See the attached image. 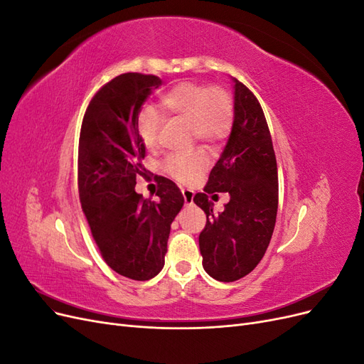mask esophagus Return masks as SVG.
Instances as JSON below:
<instances>
[{"instance_id":"1","label":"esophagus","mask_w":364,"mask_h":364,"mask_svg":"<svg viewBox=\"0 0 364 364\" xmlns=\"http://www.w3.org/2000/svg\"><path fill=\"white\" fill-rule=\"evenodd\" d=\"M182 196H183L185 205H193V199H194V191L193 190L182 188Z\"/></svg>"}]
</instances>
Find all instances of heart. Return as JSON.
Here are the masks:
<instances>
[{
	"label": "heart",
	"mask_w": 364,
	"mask_h": 364,
	"mask_svg": "<svg viewBox=\"0 0 364 364\" xmlns=\"http://www.w3.org/2000/svg\"><path fill=\"white\" fill-rule=\"evenodd\" d=\"M159 112L165 118L176 117L188 121L193 136L206 144L225 139L234 123V100L223 87L203 83L182 82L164 92ZM162 117L155 109H146L138 117V132L142 142L151 149L156 146ZM206 161L200 155H170L165 161V171L182 183L199 178Z\"/></svg>",
	"instance_id": "1"
}]
</instances>
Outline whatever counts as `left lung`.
Masks as SVG:
<instances>
[{"label": "left lung", "instance_id": "1", "mask_svg": "<svg viewBox=\"0 0 364 364\" xmlns=\"http://www.w3.org/2000/svg\"><path fill=\"white\" fill-rule=\"evenodd\" d=\"M234 82V123L222 156L194 203L206 214L199 247L205 272L234 282L258 266L277 223L278 167L270 130L257 97ZM229 192L223 213L214 215L207 194Z\"/></svg>", "mask_w": 364, "mask_h": 364}]
</instances>
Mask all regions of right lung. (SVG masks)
Segmentation results:
<instances>
[{
	"label": "right lung",
	"mask_w": 364,
	"mask_h": 364,
	"mask_svg": "<svg viewBox=\"0 0 364 364\" xmlns=\"http://www.w3.org/2000/svg\"><path fill=\"white\" fill-rule=\"evenodd\" d=\"M162 80L126 73L102 86L87 105L79 139V196L92 237L106 264L135 281L162 270L174 217L183 196L162 178L159 202L135 191L146 146L138 132L141 106Z\"/></svg>",
	"instance_id": "1"
}]
</instances>
